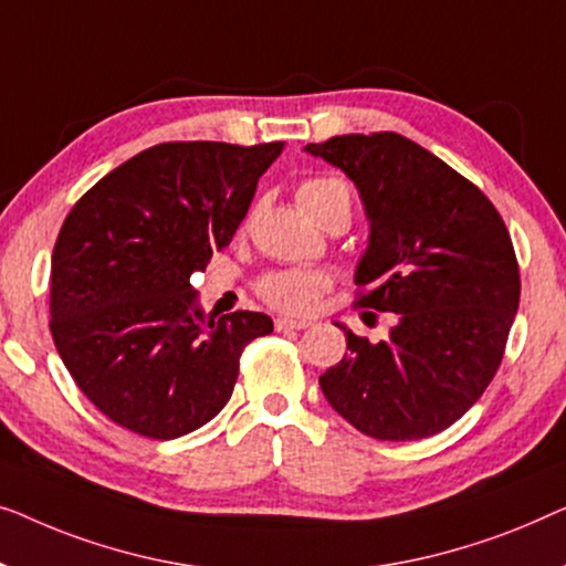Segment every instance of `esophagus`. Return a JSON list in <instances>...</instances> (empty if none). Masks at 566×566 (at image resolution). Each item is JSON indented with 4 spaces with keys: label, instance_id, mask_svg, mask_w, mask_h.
Returning <instances> with one entry per match:
<instances>
[{
    "label": "esophagus",
    "instance_id": "34e87169",
    "mask_svg": "<svg viewBox=\"0 0 566 566\" xmlns=\"http://www.w3.org/2000/svg\"><path fill=\"white\" fill-rule=\"evenodd\" d=\"M307 321H292V317H276L274 321V328L280 331V333H284V331H302V328H307Z\"/></svg>",
    "mask_w": 566,
    "mask_h": 566
}]
</instances>
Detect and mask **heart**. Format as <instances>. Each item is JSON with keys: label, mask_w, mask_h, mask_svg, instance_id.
Returning <instances> with one entry per match:
<instances>
[{"label": "heart", "mask_w": 566, "mask_h": 566, "mask_svg": "<svg viewBox=\"0 0 566 566\" xmlns=\"http://www.w3.org/2000/svg\"><path fill=\"white\" fill-rule=\"evenodd\" d=\"M297 200L302 205V210H305L313 220H317V214L333 202L352 205V197H348L344 181L331 177L302 181L297 187ZM325 290H328V276L323 272H315V269H286V272H274L266 274L259 284V294L266 305L292 315L310 313Z\"/></svg>", "instance_id": "heart-1"}]
</instances>
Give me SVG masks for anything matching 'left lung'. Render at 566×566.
<instances>
[{"label": "left lung", "mask_w": 566, "mask_h": 566, "mask_svg": "<svg viewBox=\"0 0 566 566\" xmlns=\"http://www.w3.org/2000/svg\"><path fill=\"white\" fill-rule=\"evenodd\" d=\"M305 150L354 181L369 218L356 305L395 315L377 344L336 323L348 354L321 374L325 400L371 439L441 433L503 361L521 300L511 233L472 181L402 135H336Z\"/></svg>", "instance_id": "left-lung-1"}]
</instances>
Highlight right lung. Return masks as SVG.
<instances>
[{"label":"right lung","instance_id":"obj_1","mask_svg":"<svg viewBox=\"0 0 566 566\" xmlns=\"http://www.w3.org/2000/svg\"><path fill=\"white\" fill-rule=\"evenodd\" d=\"M284 143H158L102 177L51 256V333L78 389L127 431L169 441L226 408L238 361L274 331L264 313L214 317L189 276L233 241Z\"/></svg>","mask_w":566,"mask_h":566}]
</instances>
